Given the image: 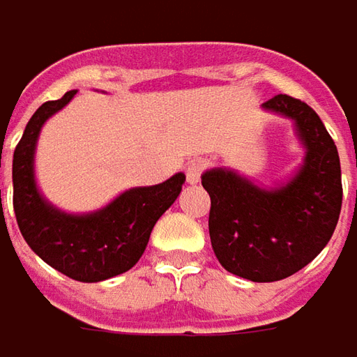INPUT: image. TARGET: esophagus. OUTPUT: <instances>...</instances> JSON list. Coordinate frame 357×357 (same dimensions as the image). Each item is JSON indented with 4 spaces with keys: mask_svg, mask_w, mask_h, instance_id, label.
I'll use <instances>...</instances> for the list:
<instances>
[{
    "mask_svg": "<svg viewBox=\"0 0 357 357\" xmlns=\"http://www.w3.org/2000/svg\"><path fill=\"white\" fill-rule=\"evenodd\" d=\"M202 172H203L202 162H191V164H188V167H185V178H188V183L195 185V183L199 181V178H202Z\"/></svg>",
    "mask_w": 357,
    "mask_h": 357,
    "instance_id": "34e87169",
    "label": "esophagus"
}]
</instances>
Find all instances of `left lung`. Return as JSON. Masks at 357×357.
Here are the masks:
<instances>
[{
	"label": "left lung",
	"instance_id": "obj_1",
	"mask_svg": "<svg viewBox=\"0 0 357 357\" xmlns=\"http://www.w3.org/2000/svg\"><path fill=\"white\" fill-rule=\"evenodd\" d=\"M263 110L294 124L304 160L273 188L229 167L203 172L211 197L209 237L223 268L252 282H275L298 273L328 245L342 209V169L336 144L310 106L287 94Z\"/></svg>",
	"mask_w": 357,
	"mask_h": 357
}]
</instances>
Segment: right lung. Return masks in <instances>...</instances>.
<instances>
[{
	"label": "right lung",
	"instance_id": "1",
	"mask_svg": "<svg viewBox=\"0 0 357 357\" xmlns=\"http://www.w3.org/2000/svg\"><path fill=\"white\" fill-rule=\"evenodd\" d=\"M77 91L37 108L13 154V209L23 239L55 271L80 282H100L140 261L155 221L185 183L178 172L158 185L130 188L89 213H68L45 197L35 179V150L43 124L73 100ZM1 202V191H0Z\"/></svg>",
	"mask_w": 357,
	"mask_h": 357
}]
</instances>
